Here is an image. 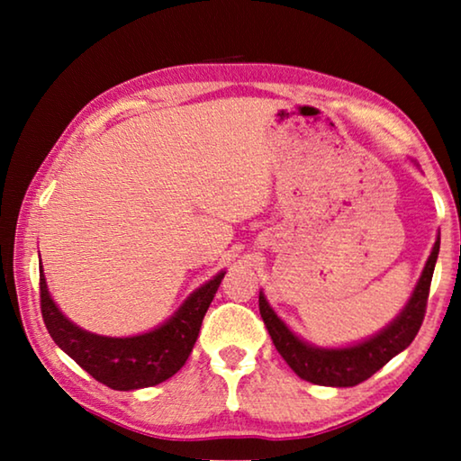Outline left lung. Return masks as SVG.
Segmentation results:
<instances>
[{
    "label": "left lung",
    "instance_id": "left-lung-1",
    "mask_svg": "<svg viewBox=\"0 0 461 461\" xmlns=\"http://www.w3.org/2000/svg\"><path fill=\"white\" fill-rule=\"evenodd\" d=\"M439 254V240L435 241L433 252L425 264L417 288L412 291L411 301L402 313L390 323L384 331L374 335L372 339L357 343L352 348L321 349L301 341L288 327L280 321L267 299L260 294V315L272 338V343L285 362L291 366L296 376L321 386H356L376 374L382 366L388 364L396 354L411 346L420 325H423L429 288Z\"/></svg>",
    "mask_w": 461,
    "mask_h": 461
}]
</instances>
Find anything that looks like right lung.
<instances>
[{
  "label": "right lung",
  "mask_w": 461,
  "mask_h": 461,
  "mask_svg": "<svg viewBox=\"0 0 461 461\" xmlns=\"http://www.w3.org/2000/svg\"><path fill=\"white\" fill-rule=\"evenodd\" d=\"M221 278L223 272L197 288L158 330L134 338H104L73 325L50 299L42 268L41 311L54 343L101 384L113 390L146 388L160 384L183 368Z\"/></svg>",
  "instance_id": "obj_1"
}]
</instances>
